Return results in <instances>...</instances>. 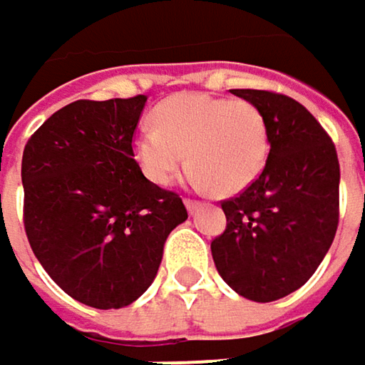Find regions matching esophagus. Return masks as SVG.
Instances as JSON below:
<instances>
[{"label":"esophagus","instance_id":"34e87169","mask_svg":"<svg viewBox=\"0 0 365 365\" xmlns=\"http://www.w3.org/2000/svg\"><path fill=\"white\" fill-rule=\"evenodd\" d=\"M185 207H187V213L190 215H194V213H198V209L202 207L198 200H190V198H185Z\"/></svg>","mask_w":365,"mask_h":365}]
</instances>
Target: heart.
<instances>
[{
    "label": "heart",
    "instance_id": "heart-1",
    "mask_svg": "<svg viewBox=\"0 0 365 365\" xmlns=\"http://www.w3.org/2000/svg\"><path fill=\"white\" fill-rule=\"evenodd\" d=\"M152 120L154 129L135 135L133 154L156 185H173L190 165L198 185L234 196L247 190L267 163L265 116L247 100L178 93L154 108Z\"/></svg>",
    "mask_w": 365,
    "mask_h": 365
}]
</instances>
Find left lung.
Segmentation results:
<instances>
[{
  "mask_svg": "<svg viewBox=\"0 0 365 365\" xmlns=\"http://www.w3.org/2000/svg\"><path fill=\"white\" fill-rule=\"evenodd\" d=\"M265 116L269 154L261 175L221 205L227 225L211 242L217 272L240 297L269 303L314 276L339 225L336 148L297 100L232 89Z\"/></svg>",
  "mask_w": 365,
  "mask_h": 365,
  "instance_id": "1",
  "label": "left lung"
}]
</instances>
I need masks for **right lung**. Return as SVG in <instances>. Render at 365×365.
I'll use <instances>...</instances> for the list:
<instances>
[{"label": "right lung", "mask_w": 365, "mask_h": 365, "mask_svg": "<svg viewBox=\"0 0 365 365\" xmlns=\"http://www.w3.org/2000/svg\"><path fill=\"white\" fill-rule=\"evenodd\" d=\"M146 96L79 100L31 135L22 154L29 245L66 294L96 309L140 299L167 236L187 219L182 198L144 178L133 131Z\"/></svg>", "instance_id": "add662e5"}]
</instances>
